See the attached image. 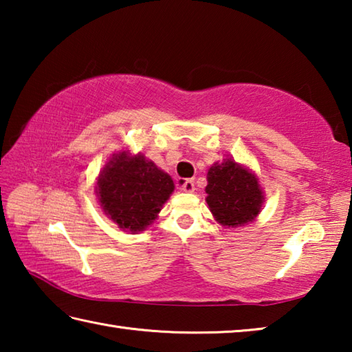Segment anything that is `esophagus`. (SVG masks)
Masks as SVG:
<instances>
[{
    "mask_svg": "<svg viewBox=\"0 0 352 352\" xmlns=\"http://www.w3.org/2000/svg\"><path fill=\"white\" fill-rule=\"evenodd\" d=\"M178 188H180L182 190H184V192H194L195 184H194V180H190V178H186V180L178 182Z\"/></svg>",
    "mask_w": 352,
    "mask_h": 352,
    "instance_id": "34e87169",
    "label": "esophagus"
}]
</instances>
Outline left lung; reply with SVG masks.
I'll list each match as a JSON object with an SVG mask.
<instances>
[{
  "instance_id": "obj_1",
  "label": "left lung",
  "mask_w": 352,
  "mask_h": 352,
  "mask_svg": "<svg viewBox=\"0 0 352 352\" xmlns=\"http://www.w3.org/2000/svg\"><path fill=\"white\" fill-rule=\"evenodd\" d=\"M206 204L222 226L237 228L258 217L264 192L258 177L233 158L214 163L208 170Z\"/></svg>"
}]
</instances>
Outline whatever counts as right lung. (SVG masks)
Instances as JSON below:
<instances>
[{"label":"right lung","instance_id":"right-lung-1","mask_svg":"<svg viewBox=\"0 0 352 352\" xmlns=\"http://www.w3.org/2000/svg\"><path fill=\"white\" fill-rule=\"evenodd\" d=\"M170 175L158 169L144 155L129 151L113 153L96 183L99 205L122 231H144L174 192Z\"/></svg>","mask_w":352,"mask_h":352}]
</instances>
